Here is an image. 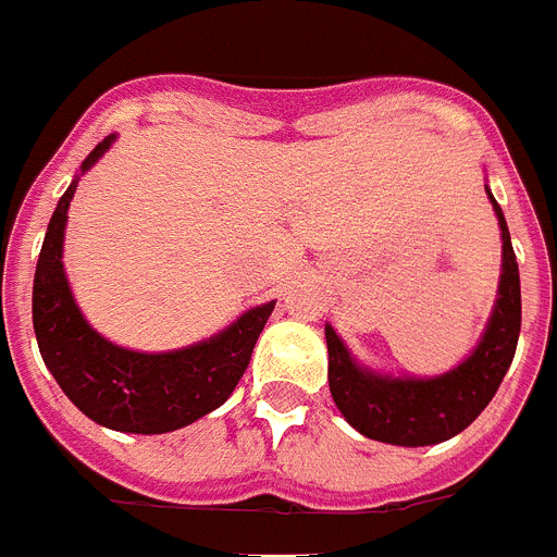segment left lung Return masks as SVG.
I'll return each mask as SVG.
<instances>
[{"instance_id": "left-lung-1", "label": "left lung", "mask_w": 557, "mask_h": 557, "mask_svg": "<svg viewBox=\"0 0 557 557\" xmlns=\"http://www.w3.org/2000/svg\"><path fill=\"white\" fill-rule=\"evenodd\" d=\"M490 193V190H486ZM493 210L500 224L504 264L495 310L481 342L467 361L435 379H393L361 367L335 330L324 327L330 352V393L342 416L358 433L395 447H430L453 438L475 421L498 393L507 375L521 333V278L507 219L498 201Z\"/></svg>"}]
</instances>
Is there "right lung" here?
<instances>
[{
	"label": "right lung",
	"instance_id": "add662e5",
	"mask_svg": "<svg viewBox=\"0 0 557 557\" xmlns=\"http://www.w3.org/2000/svg\"><path fill=\"white\" fill-rule=\"evenodd\" d=\"M113 139L108 136L90 150L82 173L108 153ZM76 182L53 210L34 275V330L45 367L96 424L119 433H173L227 401L250 364L275 301L252 307L219 335L182 350L136 352L108 342L73 301L62 264L64 224Z\"/></svg>",
	"mask_w": 557,
	"mask_h": 557
}]
</instances>
